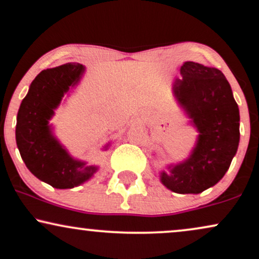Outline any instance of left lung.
Segmentation results:
<instances>
[{
    "instance_id": "obj_1",
    "label": "left lung",
    "mask_w": 259,
    "mask_h": 259,
    "mask_svg": "<svg viewBox=\"0 0 259 259\" xmlns=\"http://www.w3.org/2000/svg\"><path fill=\"white\" fill-rule=\"evenodd\" d=\"M174 95L197 127V145L188 159L161 171V183L180 194H198L216 185L228 171L238 151L239 107L219 68L186 61Z\"/></svg>"
}]
</instances>
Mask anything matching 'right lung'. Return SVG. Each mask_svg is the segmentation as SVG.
Wrapping results in <instances>:
<instances>
[{
  "label": "right lung",
  "instance_id": "right-lung-1",
  "mask_svg": "<svg viewBox=\"0 0 259 259\" xmlns=\"http://www.w3.org/2000/svg\"><path fill=\"white\" fill-rule=\"evenodd\" d=\"M83 73L84 66L76 62L43 70L32 80L18 111L15 140L21 159L37 179L58 189L82 185L98 170V166L73 159L49 125L64 95Z\"/></svg>",
  "mask_w": 259,
  "mask_h": 259
}]
</instances>
